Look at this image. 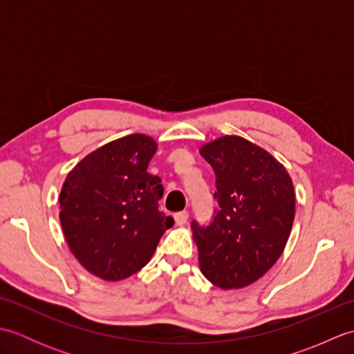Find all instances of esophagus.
Wrapping results in <instances>:
<instances>
[{
    "mask_svg": "<svg viewBox=\"0 0 354 354\" xmlns=\"http://www.w3.org/2000/svg\"><path fill=\"white\" fill-rule=\"evenodd\" d=\"M175 221L178 225H184L187 221H189V212H179L175 214Z\"/></svg>",
    "mask_w": 354,
    "mask_h": 354,
    "instance_id": "34e87169",
    "label": "esophagus"
}]
</instances>
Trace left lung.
<instances>
[{
    "mask_svg": "<svg viewBox=\"0 0 354 354\" xmlns=\"http://www.w3.org/2000/svg\"><path fill=\"white\" fill-rule=\"evenodd\" d=\"M216 175L213 219L192 222L199 265L208 281L239 289L280 259L295 217L289 173L266 150L227 135L201 149Z\"/></svg>",
    "mask_w": 354,
    "mask_h": 354,
    "instance_id": "1",
    "label": "left lung"
}]
</instances>
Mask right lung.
I'll list each match as a JSON object with an SVG mask.
<instances>
[{"mask_svg": "<svg viewBox=\"0 0 354 354\" xmlns=\"http://www.w3.org/2000/svg\"><path fill=\"white\" fill-rule=\"evenodd\" d=\"M156 142L133 133L85 156L66 176L61 225L80 265L117 281L146 266L175 221L160 212L161 179L147 173Z\"/></svg>", "mask_w": 354, "mask_h": 354, "instance_id": "obj_1", "label": "right lung"}]
</instances>
